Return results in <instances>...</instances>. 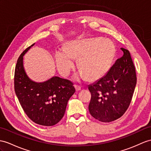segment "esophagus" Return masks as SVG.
I'll list each match as a JSON object with an SVG mask.
<instances>
[{
	"label": "esophagus",
	"mask_w": 151,
	"mask_h": 151,
	"mask_svg": "<svg viewBox=\"0 0 151 151\" xmlns=\"http://www.w3.org/2000/svg\"><path fill=\"white\" fill-rule=\"evenodd\" d=\"M74 87H75V89H76V91H78L81 90V87L79 86L76 85Z\"/></svg>",
	"instance_id": "1"
}]
</instances>
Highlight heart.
Wrapping results in <instances>:
<instances>
[{
	"mask_svg": "<svg viewBox=\"0 0 151 151\" xmlns=\"http://www.w3.org/2000/svg\"><path fill=\"white\" fill-rule=\"evenodd\" d=\"M115 45L107 39L89 38L69 42L65 50L58 49L54 60L62 76H67L78 58V67L86 78L95 79L107 72L115 55ZM75 78H78V76Z\"/></svg>",
	"mask_w": 151,
	"mask_h": 151,
	"instance_id": "heart-1",
	"label": "heart"
}]
</instances>
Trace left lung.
<instances>
[{"mask_svg": "<svg viewBox=\"0 0 151 151\" xmlns=\"http://www.w3.org/2000/svg\"><path fill=\"white\" fill-rule=\"evenodd\" d=\"M117 59L106 74L88 86L91 97L90 113L101 122H110L122 116L130 104L137 84L135 67L130 52L120 48Z\"/></svg>", "mask_w": 151, "mask_h": 151, "instance_id": "left-lung-1", "label": "left lung"}]
</instances>
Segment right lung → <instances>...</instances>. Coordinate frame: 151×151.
Instances as JSON below:
<instances>
[{
	"label": "right lung",
	"instance_id": "right-lung-1",
	"mask_svg": "<svg viewBox=\"0 0 151 151\" xmlns=\"http://www.w3.org/2000/svg\"><path fill=\"white\" fill-rule=\"evenodd\" d=\"M35 43L20 54L14 71V91L28 117L35 123L52 126L63 118L68 101L76 90L70 81L53 76L43 82H36L27 75L24 56Z\"/></svg>",
	"mask_w": 151,
	"mask_h": 151
}]
</instances>
